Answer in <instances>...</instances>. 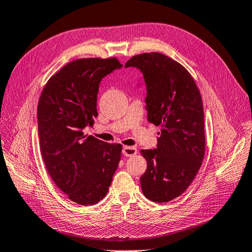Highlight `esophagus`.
<instances>
[{"label":"esophagus","instance_id":"obj_1","mask_svg":"<svg viewBox=\"0 0 252 252\" xmlns=\"http://www.w3.org/2000/svg\"><path fill=\"white\" fill-rule=\"evenodd\" d=\"M136 153H137L136 147H133V146H125L122 150V154L126 157L134 156Z\"/></svg>","mask_w":252,"mask_h":252}]
</instances>
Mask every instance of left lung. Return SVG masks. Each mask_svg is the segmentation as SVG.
<instances>
[{
  "label": "left lung",
  "mask_w": 252,
  "mask_h": 252,
  "mask_svg": "<svg viewBox=\"0 0 252 252\" xmlns=\"http://www.w3.org/2000/svg\"><path fill=\"white\" fill-rule=\"evenodd\" d=\"M143 73L147 120L161 126L157 149L142 150L147 168L141 177L147 199L164 203L178 198L198 174L205 152L204 111L191 74L158 52L132 57L126 67Z\"/></svg>",
  "instance_id": "left-lung-1"
}]
</instances>
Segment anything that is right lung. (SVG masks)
Here are the masks:
<instances>
[{
    "label": "right lung",
    "instance_id": "obj_1",
    "mask_svg": "<svg viewBox=\"0 0 252 252\" xmlns=\"http://www.w3.org/2000/svg\"><path fill=\"white\" fill-rule=\"evenodd\" d=\"M122 64L116 58L77 59L49 78L38 102V134L49 175L81 205L105 198L121 159V144L84 134L94 125L101 80Z\"/></svg>",
    "mask_w": 252,
    "mask_h": 252
}]
</instances>
